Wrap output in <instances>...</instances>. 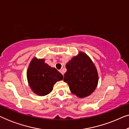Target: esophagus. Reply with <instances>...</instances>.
Listing matches in <instances>:
<instances>
[{
  "mask_svg": "<svg viewBox=\"0 0 129 129\" xmlns=\"http://www.w3.org/2000/svg\"><path fill=\"white\" fill-rule=\"evenodd\" d=\"M59 72H60V73H61V74H62V75H63V71H62V70H59Z\"/></svg>",
  "mask_w": 129,
  "mask_h": 129,
  "instance_id": "1",
  "label": "esophagus"
}]
</instances>
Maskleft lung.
I'll return each mask as SVG.
<instances>
[{
    "instance_id": "1",
    "label": "left lung",
    "mask_w": 129,
    "mask_h": 129,
    "mask_svg": "<svg viewBox=\"0 0 129 129\" xmlns=\"http://www.w3.org/2000/svg\"><path fill=\"white\" fill-rule=\"evenodd\" d=\"M64 82L73 94L80 98L90 95L98 86L99 77L96 66L89 56L80 52L66 63Z\"/></svg>"
}]
</instances>
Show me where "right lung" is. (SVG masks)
Wrapping results in <instances>:
<instances>
[{
	"label": "right lung",
	"mask_w": 129,
	"mask_h": 129,
	"mask_svg": "<svg viewBox=\"0 0 129 129\" xmlns=\"http://www.w3.org/2000/svg\"><path fill=\"white\" fill-rule=\"evenodd\" d=\"M27 78L31 90L35 94L43 96L50 93L54 84L62 80L63 76L55 68L46 63L45 59L34 57L28 68Z\"/></svg>",
	"instance_id": "1"
}]
</instances>
